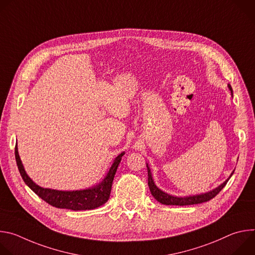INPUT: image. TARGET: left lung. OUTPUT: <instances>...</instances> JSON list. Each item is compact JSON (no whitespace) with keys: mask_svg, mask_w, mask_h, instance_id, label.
<instances>
[{"mask_svg":"<svg viewBox=\"0 0 255 255\" xmlns=\"http://www.w3.org/2000/svg\"><path fill=\"white\" fill-rule=\"evenodd\" d=\"M228 88L231 91V95L233 96V91H232L231 86L228 85ZM146 166H147V172H148V187H149V190L151 192V195L154 197L155 200H157L159 203H161L163 205H175V206L196 205V204H202V203L210 201L211 199H213L214 197H216L218 194L220 193V191L226 186L229 178L232 176V174L234 172L233 171L231 173L229 178H227L222 185H220L218 188H216V189H214V190H212V191H210L208 193H204V194H200V195H195V196H189V197H174V196H171V195H168V194L162 192L161 190H159L155 186L148 164H146Z\"/></svg>","mask_w":255,"mask_h":255,"instance_id":"8db88e82","label":"left lung"}]
</instances>
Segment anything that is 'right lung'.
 Here are the masks:
<instances>
[{"mask_svg": "<svg viewBox=\"0 0 255 255\" xmlns=\"http://www.w3.org/2000/svg\"><path fill=\"white\" fill-rule=\"evenodd\" d=\"M124 153L125 152L120 153L115 158L110 169H109V171L107 172L105 178L99 185L93 188L80 190V191H57V190L41 188L34 183V181L28 176V174L24 169V166L22 164V161L18 153L17 144L15 147V157H16L17 166L23 180L25 181V184L36 195L40 197L49 205L59 209H68V210H74V211L93 210L104 205L109 200L111 194L113 179Z\"/></svg>", "mask_w": 255, "mask_h": 255, "instance_id": "1", "label": "right lung"}]
</instances>
